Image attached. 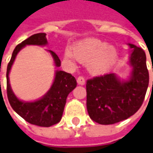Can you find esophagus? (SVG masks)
Instances as JSON below:
<instances>
[{
	"label": "esophagus",
	"instance_id": "1",
	"mask_svg": "<svg viewBox=\"0 0 153 153\" xmlns=\"http://www.w3.org/2000/svg\"><path fill=\"white\" fill-rule=\"evenodd\" d=\"M76 82H77V83H78L79 85H84V84H85V79H84L83 76H78Z\"/></svg>",
	"mask_w": 153,
	"mask_h": 153
}]
</instances>
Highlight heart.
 I'll return each instance as SVG.
<instances>
[{"label": "heart", "mask_w": 153, "mask_h": 153, "mask_svg": "<svg viewBox=\"0 0 153 153\" xmlns=\"http://www.w3.org/2000/svg\"><path fill=\"white\" fill-rule=\"evenodd\" d=\"M74 58L87 65L89 72L94 75L103 74L109 71L115 64L117 53L113 46L95 38L82 40L76 42L71 52L65 53V59Z\"/></svg>", "instance_id": "1"}]
</instances>
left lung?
Segmentation results:
<instances>
[{
  "label": "left lung",
  "instance_id": "left-lung-1",
  "mask_svg": "<svg viewBox=\"0 0 153 153\" xmlns=\"http://www.w3.org/2000/svg\"><path fill=\"white\" fill-rule=\"evenodd\" d=\"M128 45L133 48L130 80L121 82L111 73L87 81V110L92 120L100 124H114L125 120L134 114L144 101L149 84L146 53L141 48Z\"/></svg>",
  "mask_w": 153,
  "mask_h": 153
}]
</instances>
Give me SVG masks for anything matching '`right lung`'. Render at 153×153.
Returning a JSON list of instances; mask_svg holds the SVG:
<instances>
[{"mask_svg":"<svg viewBox=\"0 0 153 153\" xmlns=\"http://www.w3.org/2000/svg\"><path fill=\"white\" fill-rule=\"evenodd\" d=\"M47 43L48 41L45 33L35 34L23 41L16 46L7 69V94L12 108L26 122L41 127H50L61 120L68 94L76 87V78L71 74L63 71H57L50 90L43 97L35 102H24L17 99L12 91L8 75L16 55L21 48L25 45L42 46ZM50 53L54 59L56 66H60L61 63L59 58L54 52L50 51Z\"/></svg>","mask_w":153,"mask_h":153,"instance_id":"right-lung-1","label":"right lung"}]
</instances>
